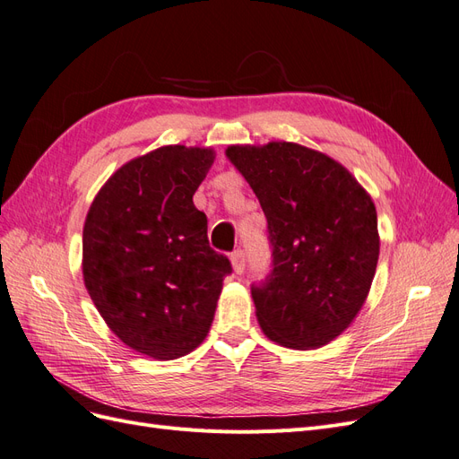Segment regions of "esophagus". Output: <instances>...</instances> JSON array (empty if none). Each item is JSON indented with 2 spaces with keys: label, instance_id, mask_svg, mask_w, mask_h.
Listing matches in <instances>:
<instances>
[{
  "label": "esophagus",
  "instance_id": "obj_1",
  "mask_svg": "<svg viewBox=\"0 0 459 459\" xmlns=\"http://www.w3.org/2000/svg\"><path fill=\"white\" fill-rule=\"evenodd\" d=\"M230 260H231L233 272L238 273V275H241L245 272V253L243 251H235V253H231Z\"/></svg>",
  "mask_w": 459,
  "mask_h": 459
}]
</instances>
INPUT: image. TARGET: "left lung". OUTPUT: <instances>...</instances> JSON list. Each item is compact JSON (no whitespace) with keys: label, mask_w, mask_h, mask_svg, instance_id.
<instances>
[{"label":"left lung","mask_w":459,"mask_h":459,"mask_svg":"<svg viewBox=\"0 0 459 459\" xmlns=\"http://www.w3.org/2000/svg\"><path fill=\"white\" fill-rule=\"evenodd\" d=\"M226 157L268 220L272 273L253 285L256 319L287 349H319L362 310L379 260L377 211L341 162L290 142L230 145Z\"/></svg>","instance_id":"8db88e82"}]
</instances>
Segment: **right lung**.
Listing matches in <instances>:
<instances>
[{
	"mask_svg": "<svg viewBox=\"0 0 459 459\" xmlns=\"http://www.w3.org/2000/svg\"><path fill=\"white\" fill-rule=\"evenodd\" d=\"M214 157L211 147L164 145L132 159L107 179L86 216L88 293L108 329L149 358L197 349L231 273L193 204Z\"/></svg>",
	"mask_w": 459,
	"mask_h": 459,
	"instance_id": "obj_1",
	"label": "right lung"
}]
</instances>
